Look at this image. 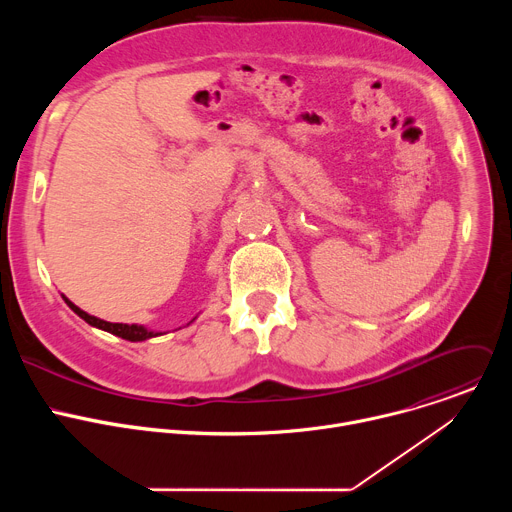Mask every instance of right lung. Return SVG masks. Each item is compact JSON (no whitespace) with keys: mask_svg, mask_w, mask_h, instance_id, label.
I'll use <instances>...</instances> for the list:
<instances>
[{"mask_svg":"<svg viewBox=\"0 0 512 512\" xmlns=\"http://www.w3.org/2000/svg\"><path fill=\"white\" fill-rule=\"evenodd\" d=\"M62 300L66 302V306H68L72 312H75L77 316H81L87 324H91V326H95V328H99V330H105V332H109V334H115V336H119V338H123V340H129V342H141V340H148V338H156V336L166 334V332L148 330V328L139 326V324H113V322H105V320H101V318H97V316L87 314L85 310H81L79 306L72 304L68 298L62 296ZM194 320H196V318H192L188 324H192Z\"/></svg>","mask_w":512,"mask_h":512,"instance_id":"1","label":"right lung"}]
</instances>
